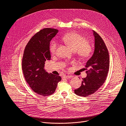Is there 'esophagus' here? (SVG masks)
Masks as SVG:
<instances>
[{"label": "esophagus", "instance_id": "1", "mask_svg": "<svg viewBox=\"0 0 126 126\" xmlns=\"http://www.w3.org/2000/svg\"><path fill=\"white\" fill-rule=\"evenodd\" d=\"M71 77H72L71 76L66 75L63 76V78H65V79H69V78H71Z\"/></svg>", "mask_w": 126, "mask_h": 126}]
</instances>
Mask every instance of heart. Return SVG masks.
Listing matches in <instances>:
<instances>
[{
    "label": "heart",
    "instance_id": "heart-1",
    "mask_svg": "<svg viewBox=\"0 0 126 126\" xmlns=\"http://www.w3.org/2000/svg\"><path fill=\"white\" fill-rule=\"evenodd\" d=\"M63 40L70 47L76 51L81 59H85L91 56L93 51L92 47L82 35L77 33H70L65 35ZM58 45L56 40H53L51 42L50 51L52 54L56 53Z\"/></svg>",
    "mask_w": 126,
    "mask_h": 126
}]
</instances>
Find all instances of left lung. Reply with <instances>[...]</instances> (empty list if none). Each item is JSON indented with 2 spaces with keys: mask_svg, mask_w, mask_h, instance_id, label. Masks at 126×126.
Wrapping results in <instances>:
<instances>
[{
  "mask_svg": "<svg viewBox=\"0 0 126 126\" xmlns=\"http://www.w3.org/2000/svg\"><path fill=\"white\" fill-rule=\"evenodd\" d=\"M95 51L85 65L87 77L82 78L80 87L74 90L80 96L86 97L96 92L104 83L109 69V55L103 39L94 30Z\"/></svg>",
  "mask_w": 126,
  "mask_h": 126,
  "instance_id": "obj_1",
  "label": "left lung"
}]
</instances>
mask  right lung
<instances>
[{
	"label": "right lung",
	"instance_id": "obj_1",
	"mask_svg": "<svg viewBox=\"0 0 126 126\" xmlns=\"http://www.w3.org/2000/svg\"><path fill=\"white\" fill-rule=\"evenodd\" d=\"M58 30L44 28L30 39L24 51L22 68L25 79L32 90L42 96H48L54 93L60 76L48 73L45 70L46 60L51 59L50 42Z\"/></svg>",
	"mask_w": 126,
	"mask_h": 126
}]
</instances>
